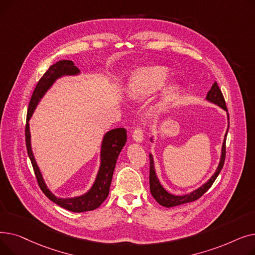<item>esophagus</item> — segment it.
Listing matches in <instances>:
<instances>
[{"mask_svg": "<svg viewBox=\"0 0 255 255\" xmlns=\"http://www.w3.org/2000/svg\"><path fill=\"white\" fill-rule=\"evenodd\" d=\"M133 139H134L136 142H141L143 139V129L141 127V125L136 126V128L133 131V134H132Z\"/></svg>", "mask_w": 255, "mask_h": 255, "instance_id": "34e87169", "label": "esophagus"}]
</instances>
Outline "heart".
Instances as JSON below:
<instances>
[{
  "mask_svg": "<svg viewBox=\"0 0 255 255\" xmlns=\"http://www.w3.org/2000/svg\"><path fill=\"white\" fill-rule=\"evenodd\" d=\"M167 78V70L164 67H146L134 72L130 83V91L134 97L144 98L161 88ZM177 92L176 87H170L166 95L170 97Z\"/></svg>",
  "mask_w": 255,
  "mask_h": 255,
  "instance_id": "b5f03b06",
  "label": "heart"
}]
</instances>
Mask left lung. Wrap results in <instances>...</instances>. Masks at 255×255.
Returning <instances> with one entry per match:
<instances>
[{"label": "left lung", "mask_w": 255, "mask_h": 255, "mask_svg": "<svg viewBox=\"0 0 255 255\" xmlns=\"http://www.w3.org/2000/svg\"><path fill=\"white\" fill-rule=\"evenodd\" d=\"M207 100L219 105L220 107H222L224 111L227 112V107H226V104H225L223 94H222V92H221V90H220V88H219V86L216 82L213 84L211 90L208 92ZM227 119H229V128H230V116H229V114H227ZM229 128H227L226 133H225V137H224L223 144H222L221 159H220L219 165H218L215 173H214L212 178L206 184H204L202 187H199L198 189L194 190L190 194L178 196V195H172V194L168 193L161 186V184H160V182H159V180L156 176V172H155L153 157H152L151 154L149 155V157H150V178H149L150 179V190H151V193H152L153 197L157 200L158 204H160L163 207H166V208H170V207H176V206H179V205H183V204H186V203L194 202V200L198 199L200 196H203L211 188V186L213 185L214 182H215V180L217 179L218 175L220 173V171L223 167L224 161H225V154H226L225 142H226V136H227V131H229Z\"/></svg>", "instance_id": "left-lung-1"}]
</instances>
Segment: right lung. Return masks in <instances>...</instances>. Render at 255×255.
Returning a JSON list of instances; mask_svg holds the SVG:
<instances>
[{
  "instance_id": "add662e5",
  "label": "right lung",
  "mask_w": 255,
  "mask_h": 255,
  "mask_svg": "<svg viewBox=\"0 0 255 255\" xmlns=\"http://www.w3.org/2000/svg\"><path fill=\"white\" fill-rule=\"evenodd\" d=\"M77 73H79L78 68L76 66H74V63L72 61L68 60L59 61L49 67L48 70L43 74V76L39 79V82L33 92V95L29 103L28 114H26L24 134L26 151H28V155L32 162L40 189L42 190V192L51 200V202L59 205L60 207L71 212L80 213L97 209L104 202L107 195H109L118 156L121 150L123 149V146L125 145L127 140L126 129L116 128L109 131L104 135L101 146V165L96 181L94 183L92 188L84 195L72 198H58L47 189L43 178L41 176V172H40L34 159L31 149V134L28 123V121L31 119L39 100L43 97L45 92L56 82V79L63 75H75Z\"/></svg>"
}]
</instances>
